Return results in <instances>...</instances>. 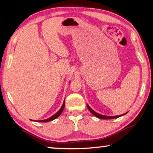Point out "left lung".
<instances>
[{"label": "left lung", "mask_w": 153, "mask_h": 153, "mask_svg": "<svg viewBox=\"0 0 153 153\" xmlns=\"http://www.w3.org/2000/svg\"><path fill=\"white\" fill-rule=\"evenodd\" d=\"M87 108H88V109H89V111L91 112L92 114H93L94 116H96V117H97V118H99V119H116V118H118V117H121V116H123V115H124V114H126V113H125V114H121V115H118V116H106V115H102V114H98V113H97L96 112H95L93 109H91V108H90V106H89L88 104H87Z\"/></svg>", "instance_id": "8db88e82"}]
</instances>
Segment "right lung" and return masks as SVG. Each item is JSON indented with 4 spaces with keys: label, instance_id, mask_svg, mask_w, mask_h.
<instances>
[{
    "label": "right lung",
    "instance_id": "1",
    "mask_svg": "<svg viewBox=\"0 0 153 153\" xmlns=\"http://www.w3.org/2000/svg\"><path fill=\"white\" fill-rule=\"evenodd\" d=\"M64 106H65V102H64L63 104H62V106L61 107V108H60L58 111H57L56 114H53V116L49 117V118L47 119H45V120H41V121H38L39 122H49V121H53V120L56 119V118H57L60 114H62V112H63V110L64 108Z\"/></svg>",
    "mask_w": 153,
    "mask_h": 153
}]
</instances>
